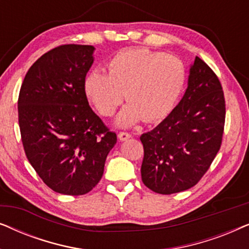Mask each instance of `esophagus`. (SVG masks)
<instances>
[{
  "label": "esophagus",
  "instance_id": "esophagus-1",
  "mask_svg": "<svg viewBox=\"0 0 249 249\" xmlns=\"http://www.w3.org/2000/svg\"><path fill=\"white\" fill-rule=\"evenodd\" d=\"M131 137V135L129 134V132H125V131H120L118 134V138L120 139L121 142H124V141H127V139H129Z\"/></svg>",
  "mask_w": 249,
  "mask_h": 249
}]
</instances>
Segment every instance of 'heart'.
<instances>
[{"instance_id": "1", "label": "heart", "mask_w": 249, "mask_h": 249, "mask_svg": "<svg viewBox=\"0 0 249 249\" xmlns=\"http://www.w3.org/2000/svg\"><path fill=\"white\" fill-rule=\"evenodd\" d=\"M108 74L93 70L85 79V93L102 115H111L125 100L117 124L122 127L144 119L153 122L170 113L186 80L185 67L171 54L146 49L121 51L107 63Z\"/></svg>"}]
</instances>
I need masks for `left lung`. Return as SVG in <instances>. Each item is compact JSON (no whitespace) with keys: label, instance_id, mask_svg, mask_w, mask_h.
<instances>
[{"label":"left lung","instance_id":"1","mask_svg":"<svg viewBox=\"0 0 249 249\" xmlns=\"http://www.w3.org/2000/svg\"><path fill=\"white\" fill-rule=\"evenodd\" d=\"M224 121L226 101L219 78L196 56L181 101L158 127L141 136L144 185L162 195L195 186L219 152Z\"/></svg>","mask_w":249,"mask_h":249}]
</instances>
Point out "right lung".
Returning <instances> with one entry per match:
<instances>
[{"mask_svg":"<svg viewBox=\"0 0 249 249\" xmlns=\"http://www.w3.org/2000/svg\"><path fill=\"white\" fill-rule=\"evenodd\" d=\"M94 50L77 44L54 47L29 68L20 88L19 127L27 159L43 182L63 195L89 193L117 142L85 93Z\"/></svg>","mask_w":249,"mask_h":249,"instance_id":"obj_1","label":"right lung"}]
</instances>
